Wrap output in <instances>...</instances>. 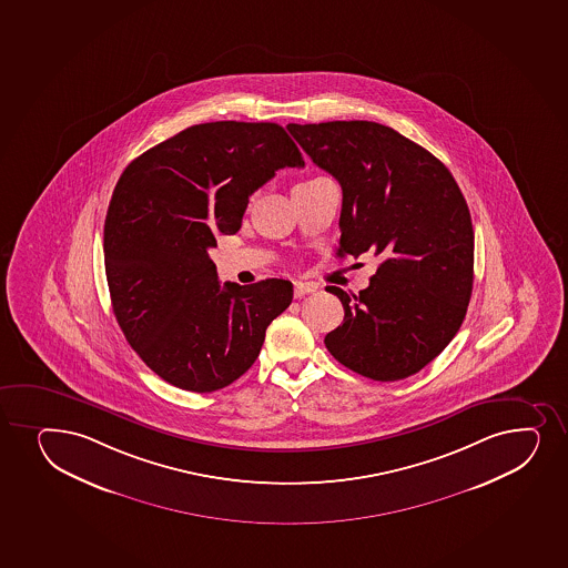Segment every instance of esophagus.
I'll list each match as a JSON object with an SVG mask.
<instances>
[{"instance_id": "esophagus-1", "label": "esophagus", "mask_w": 568, "mask_h": 568, "mask_svg": "<svg viewBox=\"0 0 568 568\" xmlns=\"http://www.w3.org/2000/svg\"><path fill=\"white\" fill-rule=\"evenodd\" d=\"M313 291H317L315 283L294 281V296H296V298H302V296H306V294L313 293Z\"/></svg>"}]
</instances>
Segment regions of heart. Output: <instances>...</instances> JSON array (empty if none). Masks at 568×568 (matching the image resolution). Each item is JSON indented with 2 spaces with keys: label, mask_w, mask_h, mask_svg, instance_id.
I'll list each match as a JSON object with an SVG mask.
<instances>
[{
  "label": "heart",
  "mask_w": 568,
  "mask_h": 568,
  "mask_svg": "<svg viewBox=\"0 0 568 568\" xmlns=\"http://www.w3.org/2000/svg\"><path fill=\"white\" fill-rule=\"evenodd\" d=\"M310 181H315V179H310ZM310 181H306V183H310Z\"/></svg>",
  "instance_id": "obj_1"
}]
</instances>
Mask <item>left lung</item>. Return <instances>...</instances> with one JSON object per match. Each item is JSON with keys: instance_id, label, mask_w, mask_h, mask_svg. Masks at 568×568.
<instances>
[{"instance_id": "obj_1", "label": "left lung", "mask_w": 568, "mask_h": 568, "mask_svg": "<svg viewBox=\"0 0 568 568\" xmlns=\"http://www.w3.org/2000/svg\"><path fill=\"white\" fill-rule=\"evenodd\" d=\"M342 186L339 251L382 258L358 294L326 291L344 323L325 336L332 357L361 376L396 382L438 357L465 321L474 230L457 181L440 160L371 121L288 124Z\"/></svg>"}]
</instances>
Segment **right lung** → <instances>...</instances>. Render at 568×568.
I'll use <instances>...</instances> for the list:
<instances>
[{
  "label": "right lung",
  "mask_w": 568,
  "mask_h": 568,
  "mask_svg": "<svg viewBox=\"0 0 568 568\" xmlns=\"http://www.w3.org/2000/svg\"><path fill=\"white\" fill-rule=\"evenodd\" d=\"M302 166L280 124L219 121L186 128L122 172L103 229L109 294L128 344L164 382L211 393L255 363L293 283L221 287L207 251L219 232L236 234L248 196L277 170Z\"/></svg>",
  "instance_id": "obj_1"
}]
</instances>
